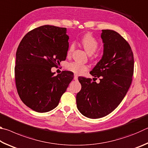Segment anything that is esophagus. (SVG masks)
<instances>
[{"instance_id": "34e87169", "label": "esophagus", "mask_w": 148, "mask_h": 148, "mask_svg": "<svg viewBox=\"0 0 148 148\" xmlns=\"http://www.w3.org/2000/svg\"><path fill=\"white\" fill-rule=\"evenodd\" d=\"M74 80H77V76L76 74H74Z\"/></svg>"}]
</instances>
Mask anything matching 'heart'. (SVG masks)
Listing matches in <instances>:
<instances>
[{
    "label": "heart",
    "mask_w": 148,
    "mask_h": 148,
    "mask_svg": "<svg viewBox=\"0 0 148 148\" xmlns=\"http://www.w3.org/2000/svg\"><path fill=\"white\" fill-rule=\"evenodd\" d=\"M80 43L89 55H92L95 53L99 47L98 41L91 34H87L82 37V39L80 40ZM74 49L75 44L74 43L70 45L68 51H67V56H71ZM66 68L68 71L74 72V74H81L88 70L87 65L79 63L77 62H69L66 64Z\"/></svg>",
    "instance_id": "obj_1"
}]
</instances>
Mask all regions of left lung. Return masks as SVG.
I'll list each match as a JSON object with an SVG mask.
<instances>
[{
  "mask_svg": "<svg viewBox=\"0 0 148 148\" xmlns=\"http://www.w3.org/2000/svg\"><path fill=\"white\" fill-rule=\"evenodd\" d=\"M102 59L90 72L100 83L79 77L82 89L76 95L77 108L84 116L97 119L107 116L118 106L131 86L134 56L129 44L118 32L102 30Z\"/></svg>",
  "mask_w": 148,
  "mask_h": 148,
  "instance_id": "1",
  "label": "left lung"
}]
</instances>
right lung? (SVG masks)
<instances>
[{
  "label": "right lung",
  "instance_id": "right-lung-1",
  "mask_svg": "<svg viewBox=\"0 0 148 148\" xmlns=\"http://www.w3.org/2000/svg\"><path fill=\"white\" fill-rule=\"evenodd\" d=\"M66 29L43 25L27 33L16 52L15 79L23 103L44 113L57 106L74 74L62 71L54 76L52 67L64 61L69 49Z\"/></svg>",
  "mask_w": 148,
  "mask_h": 148
}]
</instances>
